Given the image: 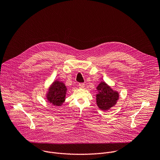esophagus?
<instances>
[{"label":"esophagus","mask_w":160,"mask_h":160,"mask_svg":"<svg viewBox=\"0 0 160 160\" xmlns=\"http://www.w3.org/2000/svg\"><path fill=\"white\" fill-rule=\"evenodd\" d=\"M79 87H80V88H84V87H85V83H79Z\"/></svg>","instance_id":"1"}]
</instances>
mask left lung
Returning <instances> with one entry per match:
<instances>
[{
	"mask_svg": "<svg viewBox=\"0 0 160 160\" xmlns=\"http://www.w3.org/2000/svg\"><path fill=\"white\" fill-rule=\"evenodd\" d=\"M99 91L96 94V102L99 109L107 111L115 106L118 100L119 94L113 90L104 82H101L97 87Z\"/></svg>",
	"mask_w": 160,
	"mask_h": 160,
	"instance_id": "obj_1",
	"label": "left lung"
}]
</instances>
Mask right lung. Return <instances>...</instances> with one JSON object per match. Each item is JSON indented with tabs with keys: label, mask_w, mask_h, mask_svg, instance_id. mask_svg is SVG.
Here are the masks:
<instances>
[{
	"label": "right lung",
	"mask_w": 160,
	"mask_h": 160,
	"mask_svg": "<svg viewBox=\"0 0 160 160\" xmlns=\"http://www.w3.org/2000/svg\"><path fill=\"white\" fill-rule=\"evenodd\" d=\"M66 90V87L62 82L56 80L49 88L47 94L48 101L54 106H61L65 100Z\"/></svg>",
	"instance_id": "right-lung-1"
}]
</instances>
